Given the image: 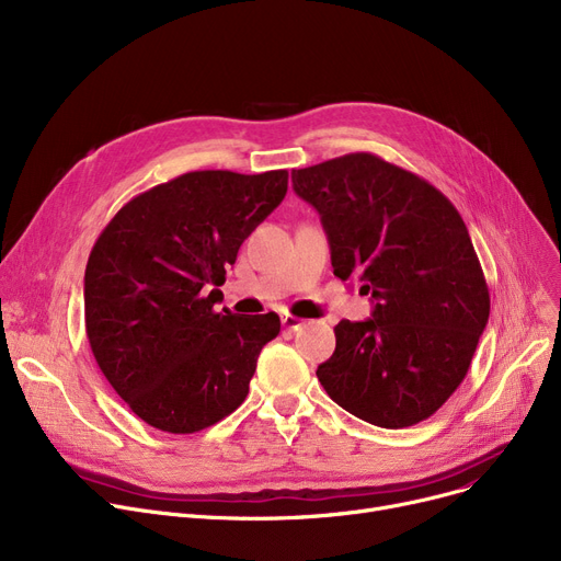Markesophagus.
<instances>
[{"instance_id": "34e87169", "label": "esophagus", "mask_w": 561, "mask_h": 561, "mask_svg": "<svg viewBox=\"0 0 561 561\" xmlns=\"http://www.w3.org/2000/svg\"><path fill=\"white\" fill-rule=\"evenodd\" d=\"M282 325H284V330H286V332H298V330L305 325V320H300V318H296V316L286 313V316H282Z\"/></svg>"}]
</instances>
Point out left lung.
<instances>
[{
    "mask_svg": "<svg viewBox=\"0 0 561 561\" xmlns=\"http://www.w3.org/2000/svg\"><path fill=\"white\" fill-rule=\"evenodd\" d=\"M293 191L328 233L334 275L357 279L373 318L334 328L316 375L370 425L430 419L461 385L489 320V288L453 202L419 174L368 152L293 170Z\"/></svg>",
    "mask_w": 561,
    "mask_h": 561,
    "instance_id": "8db88e82",
    "label": "left lung"
}]
</instances>
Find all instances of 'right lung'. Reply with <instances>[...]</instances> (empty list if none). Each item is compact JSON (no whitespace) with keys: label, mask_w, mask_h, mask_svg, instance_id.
Here are the masks:
<instances>
[{"label":"right lung","mask_w":561,"mask_h":561,"mask_svg":"<svg viewBox=\"0 0 561 561\" xmlns=\"http://www.w3.org/2000/svg\"><path fill=\"white\" fill-rule=\"evenodd\" d=\"M286 188V170L186 172L136 195L100 233L83 277L85 334L147 425L193 434L245 400L282 322L273 311L216 313V286Z\"/></svg>","instance_id":"add662e5"}]
</instances>
